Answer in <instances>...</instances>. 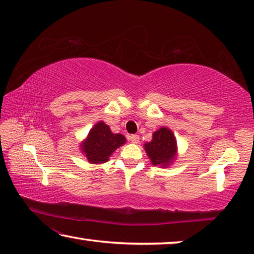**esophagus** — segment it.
Segmentation results:
<instances>
[{
    "label": "esophagus",
    "mask_w": 254,
    "mask_h": 254,
    "mask_svg": "<svg viewBox=\"0 0 254 254\" xmlns=\"http://www.w3.org/2000/svg\"><path fill=\"white\" fill-rule=\"evenodd\" d=\"M128 140H130L132 143H139L140 136L136 135V134H133V135H130V137H128Z\"/></svg>",
    "instance_id": "34e87169"
}]
</instances>
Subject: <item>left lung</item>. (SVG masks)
Segmentation results:
<instances>
[{"mask_svg": "<svg viewBox=\"0 0 254 254\" xmlns=\"http://www.w3.org/2000/svg\"><path fill=\"white\" fill-rule=\"evenodd\" d=\"M144 148L152 165L166 167L175 159L176 139L170 130L161 127L153 133L152 141L145 143Z\"/></svg>", "mask_w": 254, "mask_h": 254, "instance_id": "obj_1", "label": "left lung"}]
</instances>
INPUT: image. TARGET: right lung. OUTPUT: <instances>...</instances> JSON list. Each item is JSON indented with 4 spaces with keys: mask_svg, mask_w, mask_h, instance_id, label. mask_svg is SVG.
<instances>
[{
    "mask_svg": "<svg viewBox=\"0 0 254 254\" xmlns=\"http://www.w3.org/2000/svg\"><path fill=\"white\" fill-rule=\"evenodd\" d=\"M123 143H126V137L120 133L114 134L111 132L109 126L104 122H98L88 133L81 149L89 162L103 163L109 160L112 152Z\"/></svg>",
    "mask_w": 254,
    "mask_h": 254,
    "instance_id": "add662e5",
    "label": "right lung"
}]
</instances>
